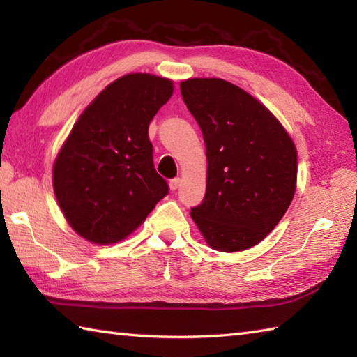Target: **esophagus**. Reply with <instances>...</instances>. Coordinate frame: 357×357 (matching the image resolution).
<instances>
[{"label":"esophagus","mask_w":357,"mask_h":357,"mask_svg":"<svg viewBox=\"0 0 357 357\" xmlns=\"http://www.w3.org/2000/svg\"><path fill=\"white\" fill-rule=\"evenodd\" d=\"M181 184H182V179L181 178H175V179H172L170 181V190L172 192H176V190L181 187Z\"/></svg>","instance_id":"1"}]
</instances>
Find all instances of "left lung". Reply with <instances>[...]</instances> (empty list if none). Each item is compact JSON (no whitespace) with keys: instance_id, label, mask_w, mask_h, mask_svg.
I'll use <instances>...</instances> for the list:
<instances>
[{"instance_id":"obj_1","label":"left lung","mask_w":357,"mask_h":357,"mask_svg":"<svg viewBox=\"0 0 357 357\" xmlns=\"http://www.w3.org/2000/svg\"><path fill=\"white\" fill-rule=\"evenodd\" d=\"M181 94L202 130L208 160L205 196L192 218L214 250H248L292 202L294 141L266 107L227 80L188 79Z\"/></svg>"}]
</instances>
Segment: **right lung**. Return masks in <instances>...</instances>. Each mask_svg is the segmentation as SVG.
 <instances>
[{
  "label": "right lung",
  "instance_id": "obj_1",
  "mask_svg": "<svg viewBox=\"0 0 357 357\" xmlns=\"http://www.w3.org/2000/svg\"><path fill=\"white\" fill-rule=\"evenodd\" d=\"M173 93L172 80L128 74L91 103L53 167L54 195L71 228L109 245L128 237L169 195L153 165L149 124Z\"/></svg>",
  "mask_w": 357,
  "mask_h": 357
}]
</instances>
